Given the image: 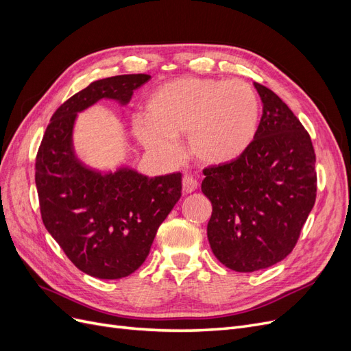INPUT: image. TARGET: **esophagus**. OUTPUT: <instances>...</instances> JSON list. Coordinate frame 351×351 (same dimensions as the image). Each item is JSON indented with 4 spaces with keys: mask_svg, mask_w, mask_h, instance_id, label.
Here are the masks:
<instances>
[{
    "mask_svg": "<svg viewBox=\"0 0 351 351\" xmlns=\"http://www.w3.org/2000/svg\"><path fill=\"white\" fill-rule=\"evenodd\" d=\"M197 189V180L192 176H184L183 177V192L184 193H193Z\"/></svg>",
    "mask_w": 351,
    "mask_h": 351,
    "instance_id": "obj_1",
    "label": "esophagus"
}]
</instances>
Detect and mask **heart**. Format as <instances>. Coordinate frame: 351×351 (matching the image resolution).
<instances>
[{"instance_id":"obj_1","label":"heart","mask_w":351,"mask_h":351,"mask_svg":"<svg viewBox=\"0 0 351 351\" xmlns=\"http://www.w3.org/2000/svg\"><path fill=\"white\" fill-rule=\"evenodd\" d=\"M258 121L259 101L247 82L182 77L149 95L132 132L161 161H176V139L186 136L187 152L197 162L222 165L247 151Z\"/></svg>"}]
</instances>
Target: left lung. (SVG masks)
Returning <instances> with one entry per match:
<instances>
[{
    "instance_id": "1",
    "label": "left lung",
    "mask_w": 351,
    "mask_h": 351,
    "mask_svg": "<svg viewBox=\"0 0 351 351\" xmlns=\"http://www.w3.org/2000/svg\"><path fill=\"white\" fill-rule=\"evenodd\" d=\"M263 104L252 145L236 161L204 169L210 200L208 240L237 272L265 269L289 256L316 199L311 136L271 89L253 83Z\"/></svg>"
}]
</instances>
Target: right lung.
I'll return each mask as SVG.
<instances>
[{
  "mask_svg": "<svg viewBox=\"0 0 351 351\" xmlns=\"http://www.w3.org/2000/svg\"><path fill=\"white\" fill-rule=\"evenodd\" d=\"M149 79L123 74L92 82L51 117L38 151L35 183L44 226L67 258L95 278H123L139 268L182 196L180 173L149 177L127 164L102 171L74 149L79 112L102 99L124 107Z\"/></svg>",
  "mask_w": 351,
  "mask_h": 351,
  "instance_id": "obj_1",
  "label": "right lung"
}]
</instances>
